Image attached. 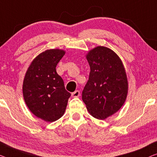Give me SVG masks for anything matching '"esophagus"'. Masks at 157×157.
<instances>
[{
  "label": "esophagus",
  "instance_id": "34e87169",
  "mask_svg": "<svg viewBox=\"0 0 157 157\" xmlns=\"http://www.w3.org/2000/svg\"><path fill=\"white\" fill-rule=\"evenodd\" d=\"M80 95V93H79V90H76L74 92L72 93V97H78Z\"/></svg>",
  "mask_w": 157,
  "mask_h": 157
}]
</instances>
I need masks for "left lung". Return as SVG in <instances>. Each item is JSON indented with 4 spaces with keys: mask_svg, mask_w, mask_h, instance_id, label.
Segmentation results:
<instances>
[{
    "mask_svg": "<svg viewBox=\"0 0 157 157\" xmlns=\"http://www.w3.org/2000/svg\"><path fill=\"white\" fill-rule=\"evenodd\" d=\"M86 58L90 72L82 99L91 115L104 120L125 101L128 84L125 67L118 56L104 46L92 49Z\"/></svg>",
    "mask_w": 157,
    "mask_h": 157,
    "instance_id": "left-lung-1",
    "label": "left lung"
}]
</instances>
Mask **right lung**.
I'll use <instances>...</instances> for the list:
<instances>
[{"label":"right lung","mask_w":157,"mask_h":157,"mask_svg":"<svg viewBox=\"0 0 157 157\" xmlns=\"http://www.w3.org/2000/svg\"><path fill=\"white\" fill-rule=\"evenodd\" d=\"M65 53L60 49H49L40 53L28 67L23 82V97L27 107L34 116L46 122L61 118L71 95L56 70Z\"/></svg>","instance_id":"obj_1"}]
</instances>
